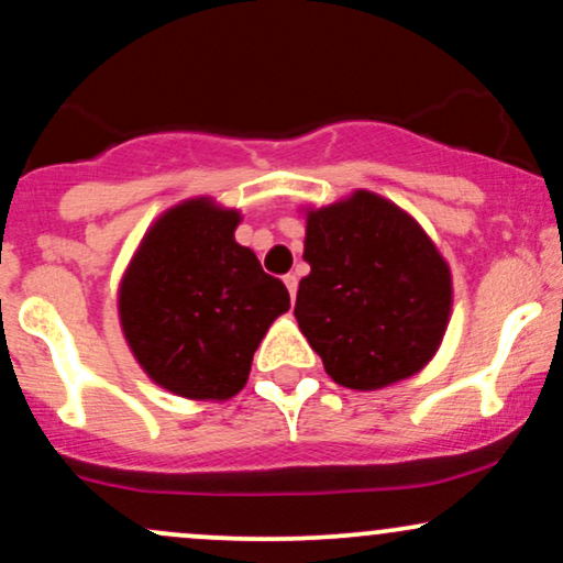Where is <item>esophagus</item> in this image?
<instances>
[{
	"mask_svg": "<svg viewBox=\"0 0 563 563\" xmlns=\"http://www.w3.org/2000/svg\"><path fill=\"white\" fill-rule=\"evenodd\" d=\"M283 283H286L290 299H296V288H299V277H296V275H286V277H283Z\"/></svg>",
	"mask_w": 563,
	"mask_h": 563,
	"instance_id": "34e87169",
	"label": "esophagus"
}]
</instances>
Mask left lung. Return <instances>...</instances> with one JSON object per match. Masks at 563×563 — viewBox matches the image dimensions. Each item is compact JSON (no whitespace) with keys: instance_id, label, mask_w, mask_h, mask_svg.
Segmentation results:
<instances>
[{"instance_id":"8db88e82","label":"left lung","mask_w":563,"mask_h":563,"mask_svg":"<svg viewBox=\"0 0 563 563\" xmlns=\"http://www.w3.org/2000/svg\"><path fill=\"white\" fill-rule=\"evenodd\" d=\"M303 262L294 314L335 384L384 389L434 357L452 275L407 211L371 190L307 209Z\"/></svg>"}]
</instances>
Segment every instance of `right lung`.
I'll list each match as a JSON object with an SVG mask.
<instances>
[{
  "label": "right lung",
  "instance_id": "add662e5",
  "mask_svg": "<svg viewBox=\"0 0 563 563\" xmlns=\"http://www.w3.org/2000/svg\"><path fill=\"white\" fill-rule=\"evenodd\" d=\"M241 211L190 198L142 238L119 288L121 331L134 360L166 391L230 399L256 346L288 312L286 286L235 241Z\"/></svg>",
  "mask_w": 563,
  "mask_h": 563
}]
</instances>
